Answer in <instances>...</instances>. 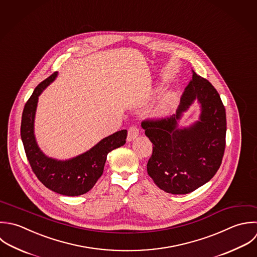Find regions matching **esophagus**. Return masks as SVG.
Listing matches in <instances>:
<instances>
[{
	"label": "esophagus",
	"mask_w": 257,
	"mask_h": 257,
	"mask_svg": "<svg viewBox=\"0 0 257 257\" xmlns=\"http://www.w3.org/2000/svg\"><path fill=\"white\" fill-rule=\"evenodd\" d=\"M139 135V129L136 126H131L128 129V135H127V141L134 140Z\"/></svg>",
	"instance_id": "esophagus-1"
}]
</instances>
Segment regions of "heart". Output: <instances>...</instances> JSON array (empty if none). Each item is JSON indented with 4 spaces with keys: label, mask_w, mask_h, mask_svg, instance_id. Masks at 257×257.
I'll use <instances>...</instances> for the list:
<instances>
[{
    "label": "heart",
    "mask_w": 257,
    "mask_h": 257,
    "mask_svg": "<svg viewBox=\"0 0 257 257\" xmlns=\"http://www.w3.org/2000/svg\"><path fill=\"white\" fill-rule=\"evenodd\" d=\"M174 101H175V99L172 94H170V93L164 94L158 101L156 107L154 108L153 114L158 117H162V116L166 115L169 112V110L172 108Z\"/></svg>",
    "instance_id": "1"
}]
</instances>
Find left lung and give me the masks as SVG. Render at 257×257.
I'll return each instance as SVG.
<instances>
[{
    "instance_id": "1",
    "label": "left lung",
    "mask_w": 257,
    "mask_h": 257,
    "mask_svg": "<svg viewBox=\"0 0 257 257\" xmlns=\"http://www.w3.org/2000/svg\"><path fill=\"white\" fill-rule=\"evenodd\" d=\"M195 98L202 104L200 121L179 130L177 120ZM141 126L153 145L147 172L165 192L190 193L219 169L226 143L225 108L212 84L194 71L176 114L167 119H146Z\"/></svg>"
}]
</instances>
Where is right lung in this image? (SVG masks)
Returning a JSON list of instances; mask_svg holds the SVG:
<instances>
[{
  "instance_id": "add662e5",
  "label": "right lung",
  "mask_w": 257,
  "mask_h": 257,
  "mask_svg": "<svg viewBox=\"0 0 257 257\" xmlns=\"http://www.w3.org/2000/svg\"><path fill=\"white\" fill-rule=\"evenodd\" d=\"M57 72L41 82L25 104L21 138L26 156L37 178L50 190L66 195L78 196L93 188L104 171L107 155L126 143L127 130L118 131L96 144L89 151L66 161L47 157L38 147L34 135V118L38 97L55 80Z\"/></svg>"
}]
</instances>
